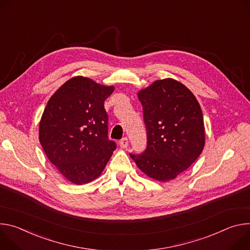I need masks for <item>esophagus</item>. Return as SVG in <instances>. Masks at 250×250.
<instances>
[{
    "mask_svg": "<svg viewBox=\"0 0 250 250\" xmlns=\"http://www.w3.org/2000/svg\"><path fill=\"white\" fill-rule=\"evenodd\" d=\"M119 144H120V147H121V148H123V149L127 148V147H128V138H127V137L122 138V139H121L120 142H119Z\"/></svg>",
    "mask_w": 250,
    "mask_h": 250,
    "instance_id": "1",
    "label": "esophagus"
}]
</instances>
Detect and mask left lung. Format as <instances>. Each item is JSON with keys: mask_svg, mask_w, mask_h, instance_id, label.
<instances>
[{"mask_svg": "<svg viewBox=\"0 0 250 250\" xmlns=\"http://www.w3.org/2000/svg\"><path fill=\"white\" fill-rule=\"evenodd\" d=\"M143 106L147 146L130 154L147 176L166 182L187 170L205 146L201 106L182 83L171 79L155 81L138 93Z\"/></svg>", "mask_w": 250, "mask_h": 250, "instance_id": "1", "label": "left lung"}]
</instances>
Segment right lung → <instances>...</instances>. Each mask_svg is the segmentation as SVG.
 Returning <instances> with one entry per match:
<instances>
[{"instance_id": "obj_1", "label": "right lung", "mask_w": 250, "mask_h": 250, "mask_svg": "<svg viewBox=\"0 0 250 250\" xmlns=\"http://www.w3.org/2000/svg\"><path fill=\"white\" fill-rule=\"evenodd\" d=\"M113 86L76 76L47 102L40 123V142L52 165L76 185L100 176L116 149L108 138L104 101Z\"/></svg>"}]
</instances>
